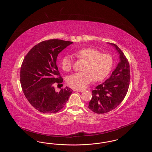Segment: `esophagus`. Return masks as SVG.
Instances as JSON below:
<instances>
[{
    "label": "esophagus",
    "instance_id": "34e87169",
    "mask_svg": "<svg viewBox=\"0 0 152 152\" xmlns=\"http://www.w3.org/2000/svg\"><path fill=\"white\" fill-rule=\"evenodd\" d=\"M74 91H76V92H82L84 91V89H73Z\"/></svg>",
    "mask_w": 152,
    "mask_h": 152
}]
</instances>
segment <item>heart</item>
Returning a JSON list of instances; mask_svg holds the SVG:
<instances>
[{
  "mask_svg": "<svg viewBox=\"0 0 152 152\" xmlns=\"http://www.w3.org/2000/svg\"><path fill=\"white\" fill-rule=\"evenodd\" d=\"M74 56L84 61L81 68L82 72L76 73L68 79L71 87L84 89L92 81H99L104 79L110 72L113 63L112 56L107 53H101L92 47H86L73 53ZM72 59L69 56L62 58L61 66L63 71L69 72L72 67Z\"/></svg>",
  "mask_w": 152,
  "mask_h": 152,
  "instance_id": "obj_1",
  "label": "heart"
}]
</instances>
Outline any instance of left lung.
<instances>
[{
  "instance_id": "left-lung-1",
  "label": "left lung",
  "mask_w": 152,
  "mask_h": 152,
  "mask_svg": "<svg viewBox=\"0 0 152 152\" xmlns=\"http://www.w3.org/2000/svg\"><path fill=\"white\" fill-rule=\"evenodd\" d=\"M114 46L120 55V61L110 77L93 90L92 98L88 108L96 113L109 112L118 106L127 94L130 82L129 64L128 59L119 47Z\"/></svg>"
}]
</instances>
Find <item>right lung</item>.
<instances>
[{
	"label": "right lung",
	"instance_id": "obj_1",
	"mask_svg": "<svg viewBox=\"0 0 152 152\" xmlns=\"http://www.w3.org/2000/svg\"><path fill=\"white\" fill-rule=\"evenodd\" d=\"M72 43L58 39L45 40L35 45L24 58L20 74L22 90L31 105L42 113L58 112L72 93L68 87L58 92L54 87L63 81L56 65L58 55Z\"/></svg>",
	"mask_w": 152,
	"mask_h": 152
}]
</instances>
